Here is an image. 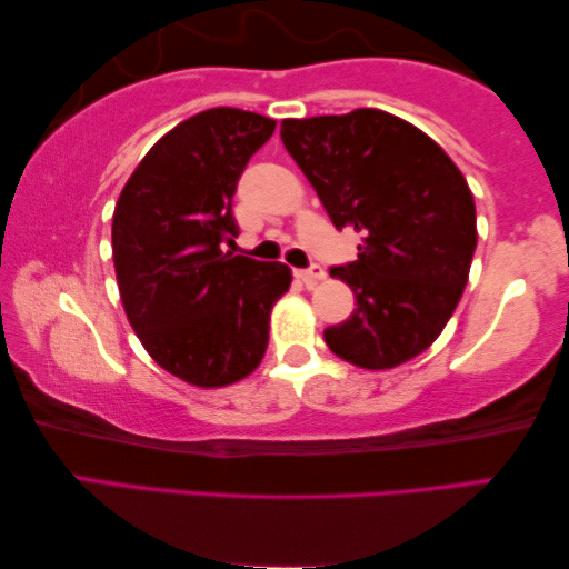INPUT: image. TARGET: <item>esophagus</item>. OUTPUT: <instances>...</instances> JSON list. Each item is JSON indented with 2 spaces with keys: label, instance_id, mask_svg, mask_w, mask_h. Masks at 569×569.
<instances>
[{
  "label": "esophagus",
  "instance_id": "obj_1",
  "mask_svg": "<svg viewBox=\"0 0 569 569\" xmlns=\"http://www.w3.org/2000/svg\"><path fill=\"white\" fill-rule=\"evenodd\" d=\"M297 274H300L302 282L315 284V282H320V279H325V269L320 264H310V267L300 269V272H297Z\"/></svg>",
  "mask_w": 569,
  "mask_h": 569
}]
</instances>
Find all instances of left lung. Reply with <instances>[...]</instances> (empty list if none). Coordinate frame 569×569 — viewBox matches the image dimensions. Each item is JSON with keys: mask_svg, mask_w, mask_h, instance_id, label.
Listing matches in <instances>:
<instances>
[{"mask_svg": "<svg viewBox=\"0 0 569 569\" xmlns=\"http://www.w3.org/2000/svg\"><path fill=\"white\" fill-rule=\"evenodd\" d=\"M282 143L335 229L356 231L358 259L332 267L356 310L325 342L358 368L386 370L439 338L477 249L469 183L439 143L383 110L282 120Z\"/></svg>", "mask_w": 569, "mask_h": 569, "instance_id": "1", "label": "left lung"}]
</instances>
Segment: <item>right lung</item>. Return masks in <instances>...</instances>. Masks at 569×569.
I'll return each mask as SVG.
<instances>
[{"label": "right lung", "instance_id": "right-lung-1", "mask_svg": "<svg viewBox=\"0 0 569 569\" xmlns=\"http://www.w3.org/2000/svg\"><path fill=\"white\" fill-rule=\"evenodd\" d=\"M274 120L211 108L166 133L130 176L113 213L120 300L158 366L191 386L219 388L264 358L269 312L290 290L282 262L231 257V201Z\"/></svg>", "mask_w": 569, "mask_h": 569}]
</instances>
